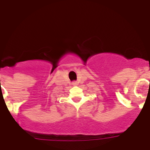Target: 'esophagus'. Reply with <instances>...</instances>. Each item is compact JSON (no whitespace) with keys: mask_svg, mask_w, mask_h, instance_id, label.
Returning <instances> with one entry per match:
<instances>
[{"mask_svg":"<svg viewBox=\"0 0 150 150\" xmlns=\"http://www.w3.org/2000/svg\"><path fill=\"white\" fill-rule=\"evenodd\" d=\"M72 84H73V86H77L78 83H77V82H73Z\"/></svg>","mask_w":150,"mask_h":150,"instance_id":"esophagus-1","label":"esophagus"}]
</instances>
